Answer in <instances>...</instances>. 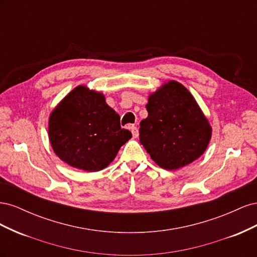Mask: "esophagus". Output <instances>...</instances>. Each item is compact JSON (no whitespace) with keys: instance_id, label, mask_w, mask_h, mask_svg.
<instances>
[{"instance_id":"obj_1","label":"esophagus","mask_w":257,"mask_h":257,"mask_svg":"<svg viewBox=\"0 0 257 257\" xmlns=\"http://www.w3.org/2000/svg\"><path fill=\"white\" fill-rule=\"evenodd\" d=\"M130 130L132 132V135H133V138H137L138 137V130H137V127L134 126V125H132V126H130Z\"/></svg>"}]
</instances>
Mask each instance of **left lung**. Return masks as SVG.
Returning a JSON list of instances; mask_svg holds the SVG:
<instances>
[{
    "instance_id": "8db88e82",
    "label": "left lung",
    "mask_w": 257,
    "mask_h": 257,
    "mask_svg": "<svg viewBox=\"0 0 257 257\" xmlns=\"http://www.w3.org/2000/svg\"><path fill=\"white\" fill-rule=\"evenodd\" d=\"M148 116L141 121L139 142L161 167L176 170L206 151L212 127L183 84L169 80L148 97Z\"/></svg>"
}]
</instances>
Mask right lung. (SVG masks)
Here are the masks:
<instances>
[{"instance_id":"1","label":"right lung","mask_w":257,"mask_h":257,"mask_svg":"<svg viewBox=\"0 0 257 257\" xmlns=\"http://www.w3.org/2000/svg\"><path fill=\"white\" fill-rule=\"evenodd\" d=\"M48 136L60 160L94 173L110 164L132 133L121 128L120 115L107 105L103 93L78 85L51 111Z\"/></svg>"}]
</instances>
